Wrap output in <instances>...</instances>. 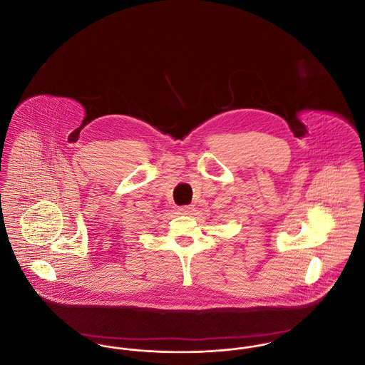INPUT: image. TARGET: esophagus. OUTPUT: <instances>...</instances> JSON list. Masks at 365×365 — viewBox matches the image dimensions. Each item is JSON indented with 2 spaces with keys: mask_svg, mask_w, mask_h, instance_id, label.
I'll use <instances>...</instances> for the list:
<instances>
[{
  "mask_svg": "<svg viewBox=\"0 0 365 365\" xmlns=\"http://www.w3.org/2000/svg\"><path fill=\"white\" fill-rule=\"evenodd\" d=\"M194 210H195L194 205H185V207H179L178 208V213L179 215H192Z\"/></svg>",
  "mask_w": 365,
  "mask_h": 365,
  "instance_id": "esophagus-1",
  "label": "esophagus"
}]
</instances>
